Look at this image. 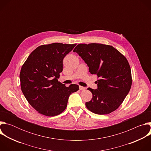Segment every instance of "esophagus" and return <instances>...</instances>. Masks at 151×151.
<instances>
[{"label":"esophagus","mask_w":151,"mask_h":151,"mask_svg":"<svg viewBox=\"0 0 151 151\" xmlns=\"http://www.w3.org/2000/svg\"><path fill=\"white\" fill-rule=\"evenodd\" d=\"M85 89V87H82V86H79V90H84Z\"/></svg>","instance_id":"obj_1"}]
</instances>
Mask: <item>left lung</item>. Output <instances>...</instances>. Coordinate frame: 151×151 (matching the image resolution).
<instances>
[{
	"label": "left lung",
	"instance_id": "1",
	"mask_svg": "<svg viewBox=\"0 0 151 151\" xmlns=\"http://www.w3.org/2000/svg\"><path fill=\"white\" fill-rule=\"evenodd\" d=\"M73 52L87 64L90 73L99 79L97 89L88 88L93 98L85 103L87 109L99 115L116 110L132 84L131 69L125 57L111 45L96 43L78 44Z\"/></svg>",
	"mask_w": 151,
	"mask_h": 151
}]
</instances>
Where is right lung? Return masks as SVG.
<instances>
[{"instance_id":"1","label":"right lung","mask_w":151,"mask_h":151,"mask_svg":"<svg viewBox=\"0 0 151 151\" xmlns=\"http://www.w3.org/2000/svg\"><path fill=\"white\" fill-rule=\"evenodd\" d=\"M76 45L53 43L36 48L21 67V88L29 104L38 113L54 116L66 109L69 96L79 85L69 87L58 81L63 60Z\"/></svg>"}]
</instances>
